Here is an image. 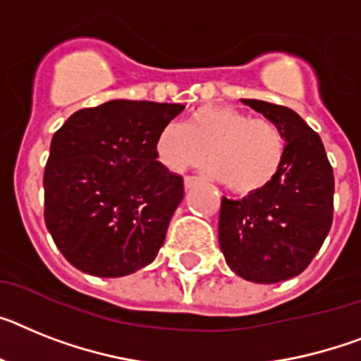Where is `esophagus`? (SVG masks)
I'll list each match as a JSON object with an SVG mask.
<instances>
[{"label": "esophagus", "instance_id": "esophagus-1", "mask_svg": "<svg viewBox=\"0 0 361 361\" xmlns=\"http://www.w3.org/2000/svg\"><path fill=\"white\" fill-rule=\"evenodd\" d=\"M200 180L198 178H195V176H187L185 180H183V185H185V189H192L195 185H198Z\"/></svg>", "mask_w": 361, "mask_h": 361}]
</instances>
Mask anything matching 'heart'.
Wrapping results in <instances>:
<instances>
[{
    "instance_id": "b5f03b06",
    "label": "heart",
    "mask_w": 361,
    "mask_h": 361,
    "mask_svg": "<svg viewBox=\"0 0 361 361\" xmlns=\"http://www.w3.org/2000/svg\"><path fill=\"white\" fill-rule=\"evenodd\" d=\"M157 161L172 172L196 166L207 154V172L235 195H253L281 171L286 141L277 124L251 119L227 106H204L185 126L169 123L154 143Z\"/></svg>"
}]
</instances>
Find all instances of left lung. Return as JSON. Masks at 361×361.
<instances>
[{"label":"left lung","mask_w":361,"mask_h":361,"mask_svg":"<svg viewBox=\"0 0 361 361\" xmlns=\"http://www.w3.org/2000/svg\"><path fill=\"white\" fill-rule=\"evenodd\" d=\"M281 128V171L242 200L222 198L218 242L227 266L251 283L274 284L310 264L332 226L334 172L321 137L286 106L240 99Z\"/></svg>","instance_id":"1"}]
</instances>
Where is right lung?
I'll list each match as a JSON object with an SVG mask.
<instances>
[{
	"label": "right lung",
	"instance_id": "add662e5",
	"mask_svg": "<svg viewBox=\"0 0 361 361\" xmlns=\"http://www.w3.org/2000/svg\"><path fill=\"white\" fill-rule=\"evenodd\" d=\"M183 108L115 99L75 111L53 135L45 226L75 268L124 277L156 259L183 200V178L157 161L154 143Z\"/></svg>",
	"mask_w": 361,
	"mask_h": 361
}]
</instances>
